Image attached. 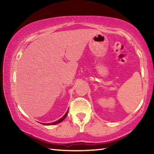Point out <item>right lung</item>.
<instances>
[{"label": "right lung", "instance_id": "obj_1", "mask_svg": "<svg viewBox=\"0 0 154 154\" xmlns=\"http://www.w3.org/2000/svg\"><path fill=\"white\" fill-rule=\"evenodd\" d=\"M67 114H68V111H67V112L66 113H65V115L64 116L62 117V118H60V119H58V121H56V122H52V123H49V124H44L45 125H54V124H58V123H60L61 122H62L64 120V119H65V118H66V116H67Z\"/></svg>", "mask_w": 154, "mask_h": 154}]
</instances>
